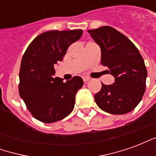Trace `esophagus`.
<instances>
[{
    "label": "esophagus",
    "mask_w": 156,
    "mask_h": 156,
    "mask_svg": "<svg viewBox=\"0 0 156 156\" xmlns=\"http://www.w3.org/2000/svg\"><path fill=\"white\" fill-rule=\"evenodd\" d=\"M89 79H90V78H88V77H87V76H83V82H84V83L88 82Z\"/></svg>",
    "instance_id": "obj_1"
}]
</instances>
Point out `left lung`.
I'll return each instance as SVG.
<instances>
[{
  "instance_id": "left-lung-1",
  "label": "left lung",
  "mask_w": 156,
  "mask_h": 156,
  "mask_svg": "<svg viewBox=\"0 0 156 156\" xmlns=\"http://www.w3.org/2000/svg\"><path fill=\"white\" fill-rule=\"evenodd\" d=\"M101 48V64L115 77L113 84L102 83L94 95L102 110L112 115H124L139 105L145 91L147 70L137 48L124 34L105 26L88 30Z\"/></svg>"
}]
</instances>
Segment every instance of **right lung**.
<instances>
[{
  "instance_id": "1",
  "label": "right lung",
  "mask_w": 156,
  "mask_h": 156,
  "mask_svg": "<svg viewBox=\"0 0 156 156\" xmlns=\"http://www.w3.org/2000/svg\"><path fill=\"white\" fill-rule=\"evenodd\" d=\"M82 30L49 31L37 36L22 56L19 94L33 117L53 123L67 117L74 108L75 95L83 87L81 77L63 83L54 65L62 61L68 47L81 37Z\"/></svg>"
}]
</instances>
